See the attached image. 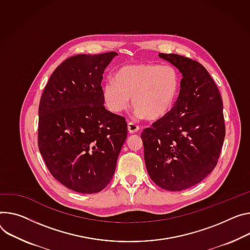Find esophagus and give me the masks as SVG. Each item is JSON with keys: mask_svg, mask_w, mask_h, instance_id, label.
I'll list each match as a JSON object with an SVG mask.
<instances>
[{"mask_svg": "<svg viewBox=\"0 0 250 250\" xmlns=\"http://www.w3.org/2000/svg\"><path fill=\"white\" fill-rule=\"evenodd\" d=\"M127 129H128V132H129V133H135V132H138V131L140 130V126L137 125H134V124H132V123H128V125H127Z\"/></svg>", "mask_w": 250, "mask_h": 250, "instance_id": "obj_1", "label": "esophagus"}]
</instances>
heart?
Returning <instances> with one entry per match:
<instances>
[{
  "mask_svg": "<svg viewBox=\"0 0 250 250\" xmlns=\"http://www.w3.org/2000/svg\"><path fill=\"white\" fill-rule=\"evenodd\" d=\"M180 89V75L171 65L138 63L124 65L103 86L105 106L115 113L125 110L132 98L137 117L155 122L174 106Z\"/></svg>",
  "mask_w": 250,
  "mask_h": 250,
  "instance_id": "obj_1",
  "label": "heart"
}]
</instances>
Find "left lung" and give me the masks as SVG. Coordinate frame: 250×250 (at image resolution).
<instances>
[{
  "label": "left lung",
  "instance_id": "1",
  "mask_svg": "<svg viewBox=\"0 0 250 250\" xmlns=\"http://www.w3.org/2000/svg\"><path fill=\"white\" fill-rule=\"evenodd\" d=\"M183 76L177 101L141 138L147 173L160 188L179 191L206 178L215 167L225 137L223 104L201 63L175 54H158Z\"/></svg>",
  "mask_w": 250,
  "mask_h": 250
}]
</instances>
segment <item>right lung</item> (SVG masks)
I'll return each instance as SVG.
<instances>
[{
  "label": "right lung",
  "mask_w": 250,
  "mask_h": 250,
  "mask_svg": "<svg viewBox=\"0 0 250 250\" xmlns=\"http://www.w3.org/2000/svg\"><path fill=\"white\" fill-rule=\"evenodd\" d=\"M116 52L77 55L52 74L39 105V149L52 175L74 191H102L126 140L125 118L104 107L102 81Z\"/></svg>",
  "instance_id": "right-lung-1"
}]
</instances>
